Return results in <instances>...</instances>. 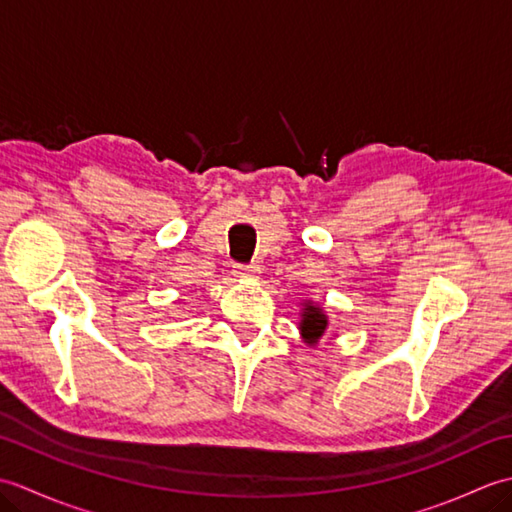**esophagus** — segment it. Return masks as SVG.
<instances>
[{
	"label": "esophagus",
	"instance_id": "esophagus-1",
	"mask_svg": "<svg viewBox=\"0 0 512 512\" xmlns=\"http://www.w3.org/2000/svg\"><path fill=\"white\" fill-rule=\"evenodd\" d=\"M233 275L235 277H242V279H255L259 275V268L257 266L237 264V266H233Z\"/></svg>",
	"mask_w": 512,
	"mask_h": 512
}]
</instances>
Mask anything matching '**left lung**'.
Masks as SVG:
<instances>
[{
    "instance_id": "1",
    "label": "left lung",
    "mask_w": 512,
    "mask_h": 512,
    "mask_svg": "<svg viewBox=\"0 0 512 512\" xmlns=\"http://www.w3.org/2000/svg\"><path fill=\"white\" fill-rule=\"evenodd\" d=\"M299 334L306 345L314 347L319 343L321 336L328 330V314L319 306L317 301L303 299L301 301V310H299Z\"/></svg>"
}]
</instances>
